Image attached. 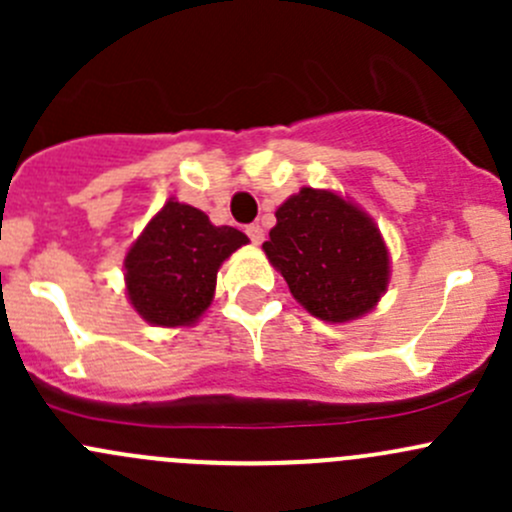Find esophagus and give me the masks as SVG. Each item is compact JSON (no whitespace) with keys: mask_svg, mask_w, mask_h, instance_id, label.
<instances>
[{"mask_svg":"<svg viewBox=\"0 0 512 512\" xmlns=\"http://www.w3.org/2000/svg\"><path fill=\"white\" fill-rule=\"evenodd\" d=\"M245 232H247V237H250V240L255 242V245H260V242L265 240V230H262L260 225H255V223L247 225V227H245Z\"/></svg>","mask_w":512,"mask_h":512,"instance_id":"esophagus-1","label":"esophagus"}]
</instances>
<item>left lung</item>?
I'll list each match as a JSON object with an SVG mask.
<instances>
[{"label": "left lung", "mask_w": 512, "mask_h": 512, "mask_svg": "<svg viewBox=\"0 0 512 512\" xmlns=\"http://www.w3.org/2000/svg\"><path fill=\"white\" fill-rule=\"evenodd\" d=\"M275 218L262 250L307 312L349 322L374 309L389 285V252L359 208L329 190L302 188Z\"/></svg>", "instance_id": "obj_1"}]
</instances>
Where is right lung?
Masks as SVG:
<instances>
[{"mask_svg":"<svg viewBox=\"0 0 512 512\" xmlns=\"http://www.w3.org/2000/svg\"><path fill=\"white\" fill-rule=\"evenodd\" d=\"M245 242V232L215 227L203 210L168 200L128 250V299L158 327L193 324L213 302L223 260Z\"/></svg>","mask_w":512,"mask_h":512,"instance_id":"right-lung-1","label":"right lung"}]
</instances>
